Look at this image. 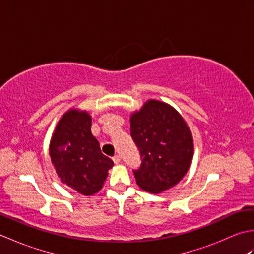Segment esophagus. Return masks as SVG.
Listing matches in <instances>:
<instances>
[{"label": "esophagus", "instance_id": "esophagus-1", "mask_svg": "<svg viewBox=\"0 0 254 254\" xmlns=\"http://www.w3.org/2000/svg\"><path fill=\"white\" fill-rule=\"evenodd\" d=\"M120 156H119V155H116V156H113V157H112V160H113V163H115V164H119V163H120Z\"/></svg>", "mask_w": 254, "mask_h": 254}]
</instances>
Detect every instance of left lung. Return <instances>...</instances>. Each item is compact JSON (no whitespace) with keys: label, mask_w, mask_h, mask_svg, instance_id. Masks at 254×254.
<instances>
[{"label":"left lung","mask_w":254,"mask_h":254,"mask_svg":"<svg viewBox=\"0 0 254 254\" xmlns=\"http://www.w3.org/2000/svg\"><path fill=\"white\" fill-rule=\"evenodd\" d=\"M131 136L142 164L133 170L143 190L158 194L179 182L190 168L193 138L190 128L175 108L148 100L131 116Z\"/></svg>","instance_id":"1"}]
</instances>
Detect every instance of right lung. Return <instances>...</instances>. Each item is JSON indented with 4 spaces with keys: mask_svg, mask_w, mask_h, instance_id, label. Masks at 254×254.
<instances>
[{
    "mask_svg": "<svg viewBox=\"0 0 254 254\" xmlns=\"http://www.w3.org/2000/svg\"><path fill=\"white\" fill-rule=\"evenodd\" d=\"M90 128L87 112L69 109L59 121L49 147L59 178L83 195L100 191L113 166V161L101 153Z\"/></svg>",
    "mask_w": 254,
    "mask_h": 254,
    "instance_id": "obj_1",
    "label": "right lung"
}]
</instances>
